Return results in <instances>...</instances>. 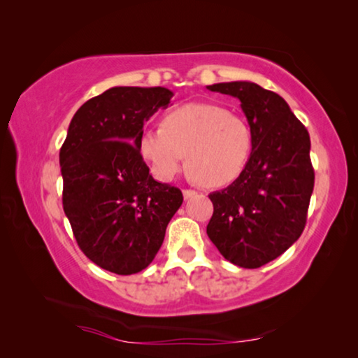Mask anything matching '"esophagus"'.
Instances as JSON below:
<instances>
[{
    "label": "esophagus",
    "mask_w": 358,
    "mask_h": 358,
    "mask_svg": "<svg viewBox=\"0 0 358 358\" xmlns=\"http://www.w3.org/2000/svg\"><path fill=\"white\" fill-rule=\"evenodd\" d=\"M183 196H185V199L187 201V199L196 197V196H197V191H194V189H185V191H183Z\"/></svg>",
    "instance_id": "34e87169"
}]
</instances>
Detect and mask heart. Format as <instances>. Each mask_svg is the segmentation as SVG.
<instances>
[{
    "instance_id": "obj_1",
    "label": "heart",
    "mask_w": 358,
    "mask_h": 358,
    "mask_svg": "<svg viewBox=\"0 0 358 358\" xmlns=\"http://www.w3.org/2000/svg\"><path fill=\"white\" fill-rule=\"evenodd\" d=\"M251 131L227 108L215 104H185L169 112L162 126L143 131L141 151L151 172L172 181L187 166L192 177L221 187L240 177L251 153Z\"/></svg>"
}]
</instances>
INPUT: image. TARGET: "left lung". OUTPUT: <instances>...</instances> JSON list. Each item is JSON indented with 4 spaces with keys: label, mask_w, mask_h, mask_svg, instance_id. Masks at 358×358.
Segmentation results:
<instances>
[{
    "label": "left lung",
    "mask_w": 358,
    "mask_h": 358,
    "mask_svg": "<svg viewBox=\"0 0 358 358\" xmlns=\"http://www.w3.org/2000/svg\"><path fill=\"white\" fill-rule=\"evenodd\" d=\"M241 102L251 155L232 185L210 194L207 234L224 259L259 268L289 250L303 232L314 187L310 134L280 94L252 82L207 87Z\"/></svg>",
    "instance_id": "obj_1"
}]
</instances>
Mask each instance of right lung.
I'll list each match as a JSON object with an SVG mask.
<instances>
[{
	"label": "right lung",
	"mask_w": 358,
	"mask_h": 358,
	"mask_svg": "<svg viewBox=\"0 0 358 358\" xmlns=\"http://www.w3.org/2000/svg\"><path fill=\"white\" fill-rule=\"evenodd\" d=\"M172 96L162 87L107 90L76 112L59 150L63 208L77 245L112 273L147 268L183 203L178 187L151 177L141 155L143 123Z\"/></svg>",
	"instance_id": "1"
}]
</instances>
